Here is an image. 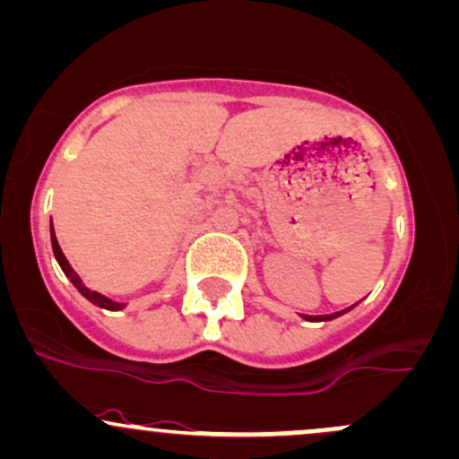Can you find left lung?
Returning <instances> with one entry per match:
<instances>
[{"label": "left lung", "mask_w": 459, "mask_h": 459, "mask_svg": "<svg viewBox=\"0 0 459 459\" xmlns=\"http://www.w3.org/2000/svg\"><path fill=\"white\" fill-rule=\"evenodd\" d=\"M337 314H331V316H316V318H309V316H305L307 320H331V318H335Z\"/></svg>", "instance_id": "1"}]
</instances>
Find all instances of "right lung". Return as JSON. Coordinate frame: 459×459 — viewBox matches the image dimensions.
I'll return each instance as SVG.
<instances>
[{
  "mask_svg": "<svg viewBox=\"0 0 459 459\" xmlns=\"http://www.w3.org/2000/svg\"><path fill=\"white\" fill-rule=\"evenodd\" d=\"M52 248H54V256H56V259H58L60 268H63L65 274L69 276V281H72V283H74L75 287H78V291H80V294L84 296V299H89L91 303H93V305H98V307H104V309H122V307H124L122 303H115V300L107 299V296H102V294H98V291L89 290V287L84 285L82 281H80V276L75 274L72 265H69L67 256H65V255H63V250H60V246H58V239H56V235H54V229H52Z\"/></svg>",
  "mask_w": 459,
  "mask_h": 459,
  "instance_id": "obj_1",
  "label": "right lung"
}]
</instances>
